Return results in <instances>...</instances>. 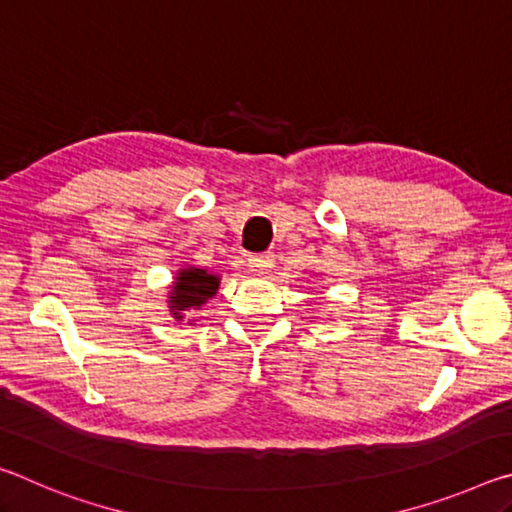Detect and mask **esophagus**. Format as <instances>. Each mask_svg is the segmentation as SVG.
Returning a JSON list of instances; mask_svg holds the SVG:
<instances>
[{"label":"esophagus","instance_id":"34e87169","mask_svg":"<svg viewBox=\"0 0 512 512\" xmlns=\"http://www.w3.org/2000/svg\"><path fill=\"white\" fill-rule=\"evenodd\" d=\"M248 264L253 266V271L257 273H268L273 268V255H250Z\"/></svg>","mask_w":512,"mask_h":512}]
</instances>
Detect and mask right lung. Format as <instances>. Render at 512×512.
Segmentation results:
<instances>
[{"mask_svg":"<svg viewBox=\"0 0 512 512\" xmlns=\"http://www.w3.org/2000/svg\"><path fill=\"white\" fill-rule=\"evenodd\" d=\"M219 284L221 275L210 273L207 268H198L192 264L178 268L167 293L171 318L176 323H185L187 320V325H194L196 320L192 316L187 318V311H196L207 305L216 296V291H219Z\"/></svg>","mask_w":512,"mask_h":512,"instance_id":"1","label":"right lung"}]
</instances>
